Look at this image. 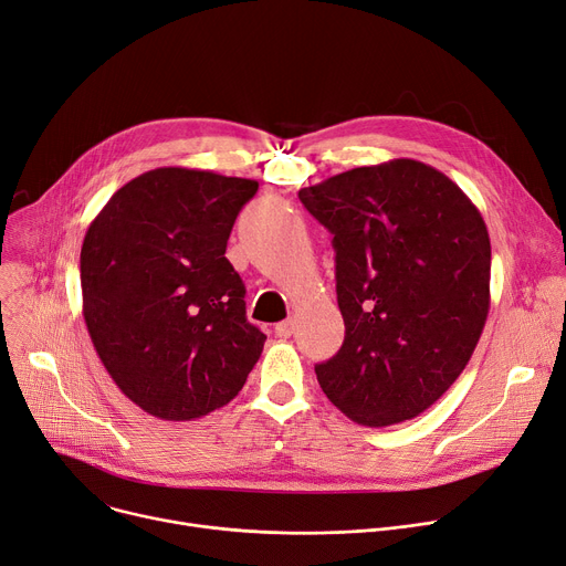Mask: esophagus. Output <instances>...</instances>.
Listing matches in <instances>:
<instances>
[{"label": "esophagus", "mask_w": 566, "mask_h": 566, "mask_svg": "<svg viewBox=\"0 0 566 566\" xmlns=\"http://www.w3.org/2000/svg\"><path fill=\"white\" fill-rule=\"evenodd\" d=\"M275 335L277 337H291L293 335V321H282V323H277L275 325Z\"/></svg>", "instance_id": "34e87169"}]
</instances>
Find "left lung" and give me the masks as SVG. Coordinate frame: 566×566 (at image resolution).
I'll use <instances>...</instances> for the list:
<instances>
[{
  "label": "left lung",
  "mask_w": 566,
  "mask_h": 566,
  "mask_svg": "<svg viewBox=\"0 0 566 566\" xmlns=\"http://www.w3.org/2000/svg\"><path fill=\"white\" fill-rule=\"evenodd\" d=\"M333 233L346 335L316 378L346 418H418L461 376L491 307L482 213L442 171L397 158L298 192Z\"/></svg>",
  "instance_id": "1"
}]
</instances>
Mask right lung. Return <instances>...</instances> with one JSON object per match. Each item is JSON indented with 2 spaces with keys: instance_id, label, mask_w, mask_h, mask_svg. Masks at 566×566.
Wrapping results in <instances>:
<instances>
[{
  "instance_id": "add662e5",
  "label": "right lung",
  "mask_w": 566,
  "mask_h": 566,
  "mask_svg": "<svg viewBox=\"0 0 566 566\" xmlns=\"http://www.w3.org/2000/svg\"><path fill=\"white\" fill-rule=\"evenodd\" d=\"M252 178L158 167L118 188L84 233L82 314L112 380L154 418L190 422L243 390L265 335L224 256Z\"/></svg>"
}]
</instances>
